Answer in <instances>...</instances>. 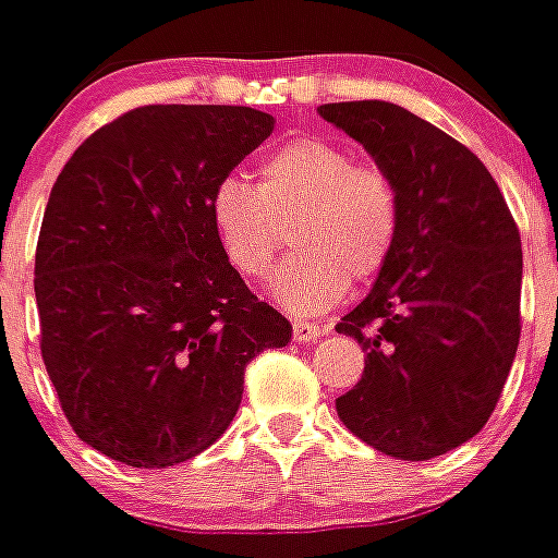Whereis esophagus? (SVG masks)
I'll return each instance as SVG.
<instances>
[{
	"instance_id": "34e87169",
	"label": "esophagus",
	"mask_w": 558,
	"mask_h": 558,
	"mask_svg": "<svg viewBox=\"0 0 558 558\" xmlns=\"http://www.w3.org/2000/svg\"><path fill=\"white\" fill-rule=\"evenodd\" d=\"M292 335H294V341H301V343H315L324 335V329H320L318 324H306V320H294L292 324Z\"/></svg>"
}]
</instances>
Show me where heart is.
<instances>
[{"label": "heart", "mask_w": 558, "mask_h": 558, "mask_svg": "<svg viewBox=\"0 0 558 558\" xmlns=\"http://www.w3.org/2000/svg\"><path fill=\"white\" fill-rule=\"evenodd\" d=\"M208 217L226 260L243 278L269 271L292 232L294 252L271 271L269 294L292 315H318L352 280L381 271L401 229V194L378 166L355 162L326 137H298L271 151L257 183L223 177Z\"/></svg>", "instance_id": "obj_1"}]
</instances>
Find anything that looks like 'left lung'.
<instances>
[{
    "mask_svg": "<svg viewBox=\"0 0 558 558\" xmlns=\"http://www.w3.org/2000/svg\"><path fill=\"white\" fill-rule=\"evenodd\" d=\"M318 114L366 148L401 194V229L373 289L338 332L366 352L338 418L375 450L427 461L487 424L519 347L522 240L484 162L384 99Z\"/></svg>",
    "mask_w": 558,
    "mask_h": 558,
    "instance_id": "obj_1",
    "label": "left lung"
}]
</instances>
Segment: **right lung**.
Masks as SVG:
<instances>
[{"label": "right lung", "instance_id": "1", "mask_svg": "<svg viewBox=\"0 0 558 558\" xmlns=\"http://www.w3.org/2000/svg\"><path fill=\"white\" fill-rule=\"evenodd\" d=\"M275 129L246 106H146L65 162L36 243L43 361L71 427L171 468L238 415L246 364L292 341L217 243L208 197Z\"/></svg>", "mask_w": 558, "mask_h": 558}]
</instances>
